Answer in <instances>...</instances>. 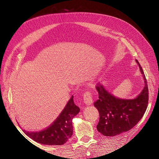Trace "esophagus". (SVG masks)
Returning a JSON list of instances; mask_svg holds the SVG:
<instances>
[{
  "mask_svg": "<svg viewBox=\"0 0 159 159\" xmlns=\"http://www.w3.org/2000/svg\"><path fill=\"white\" fill-rule=\"evenodd\" d=\"M83 100H84V103H85V105L87 106H90L93 103V98L92 95V93L90 92H86L84 94L83 96Z\"/></svg>",
  "mask_w": 159,
  "mask_h": 159,
  "instance_id": "34e87169",
  "label": "esophagus"
}]
</instances>
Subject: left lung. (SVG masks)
Here are the masks:
<instances>
[{"mask_svg": "<svg viewBox=\"0 0 159 159\" xmlns=\"http://www.w3.org/2000/svg\"><path fill=\"white\" fill-rule=\"evenodd\" d=\"M138 63L144 80L145 86L134 99H121L115 97L98 83L96 90L98 100L94 106L99 112L100 119L97 129L104 136H115L134 127L144 115L148 103V88L143 70Z\"/></svg>", "mask_w": 159, "mask_h": 159, "instance_id": "obj_1", "label": "left lung"}]
</instances>
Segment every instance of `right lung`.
I'll return each mask as SVG.
<instances>
[{
	"label": "right lung",
	"instance_id": "obj_1",
	"mask_svg": "<svg viewBox=\"0 0 159 159\" xmlns=\"http://www.w3.org/2000/svg\"><path fill=\"white\" fill-rule=\"evenodd\" d=\"M72 95L57 119L46 129L39 132H27V135L35 142L49 145L64 144L73 134L72 119L80 112V108L74 103Z\"/></svg>",
	"mask_w": 159,
	"mask_h": 159
}]
</instances>
